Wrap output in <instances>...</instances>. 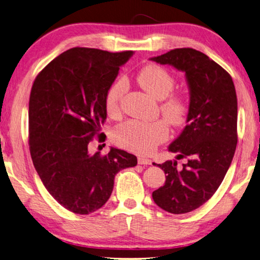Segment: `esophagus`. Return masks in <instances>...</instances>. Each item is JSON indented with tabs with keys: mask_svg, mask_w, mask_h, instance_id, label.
<instances>
[{
	"mask_svg": "<svg viewBox=\"0 0 260 260\" xmlns=\"http://www.w3.org/2000/svg\"><path fill=\"white\" fill-rule=\"evenodd\" d=\"M138 163L141 165H150L151 160L147 157H144V156H139L138 157Z\"/></svg>",
	"mask_w": 260,
	"mask_h": 260,
	"instance_id": "esophagus-1",
	"label": "esophagus"
}]
</instances>
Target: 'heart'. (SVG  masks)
I'll return each instance as SVG.
<instances>
[{
  "mask_svg": "<svg viewBox=\"0 0 260 260\" xmlns=\"http://www.w3.org/2000/svg\"><path fill=\"white\" fill-rule=\"evenodd\" d=\"M137 82L143 89L161 101L170 95L174 88V78L169 71L157 66H147L137 76ZM126 91V82L116 80L106 92L105 107L107 113L113 115L119 112L120 102ZM160 111L166 121L172 125L182 124L188 114V105L180 96H171L160 104ZM169 136L168 125L164 121L143 122L125 121L116 126L113 132L115 143L123 148L139 154H148L163 143Z\"/></svg>",
  "mask_w": 260,
  "mask_h": 260,
  "instance_id": "heart-1",
  "label": "heart"
}]
</instances>
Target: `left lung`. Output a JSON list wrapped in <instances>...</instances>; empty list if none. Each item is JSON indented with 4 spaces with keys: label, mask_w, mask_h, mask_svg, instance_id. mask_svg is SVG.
<instances>
[{
    "label": "left lung",
    "mask_w": 260,
    "mask_h": 260,
    "mask_svg": "<svg viewBox=\"0 0 260 260\" xmlns=\"http://www.w3.org/2000/svg\"><path fill=\"white\" fill-rule=\"evenodd\" d=\"M184 72L189 87L187 125L169 146L187 158L156 164L164 171L163 187L153 192L155 204L172 214H184L202 206L215 193L231 165L238 135V100L231 76L221 66L193 48H175L150 58Z\"/></svg>",
    "instance_id": "obj_1"
}]
</instances>
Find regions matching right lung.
<instances>
[{"instance_id":"1","label":"right lung","mask_w":260,"mask_h":260,"mask_svg":"<svg viewBox=\"0 0 260 260\" xmlns=\"http://www.w3.org/2000/svg\"><path fill=\"white\" fill-rule=\"evenodd\" d=\"M132 55L70 48L34 81L28 112L32 163L52 197L72 213L100 209L113 191L115 174L137 165L136 156L122 149L111 147L101 156L88 146L106 120V92Z\"/></svg>"}]
</instances>
